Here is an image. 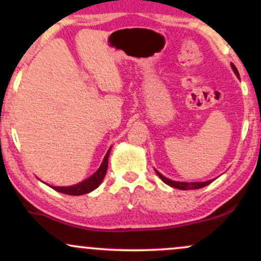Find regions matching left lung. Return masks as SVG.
Masks as SVG:
<instances>
[{
	"instance_id": "1",
	"label": "left lung",
	"mask_w": 261,
	"mask_h": 261,
	"mask_svg": "<svg viewBox=\"0 0 261 261\" xmlns=\"http://www.w3.org/2000/svg\"><path fill=\"white\" fill-rule=\"evenodd\" d=\"M232 68H233V71H234V72H236L237 76L239 77L238 70H237V67H236L234 65H232ZM155 173H157L158 176H160L162 180L166 182V184H168L169 187H173V188H176V189H180V190H194V189H200V188L206 187V185L211 184V182L214 181V180L202 181V182H181V181H173V180H170V179L166 178V176L162 175L160 172H157V170H155Z\"/></svg>"
}]
</instances>
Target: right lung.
Masks as SVG:
<instances>
[{
    "label": "right lung",
    "mask_w": 261,
    "mask_h": 261,
    "mask_svg": "<svg viewBox=\"0 0 261 261\" xmlns=\"http://www.w3.org/2000/svg\"><path fill=\"white\" fill-rule=\"evenodd\" d=\"M110 149L107 152L106 157H104L103 163L99 167V169L94 173L92 176H89L88 179H86L85 181L80 182V184L72 185V187H53L54 190L59 191V193L66 194V195H83V194H88L91 191L97 189L100 185V182L103 181L104 176H106L107 169H108V157H109Z\"/></svg>",
    "instance_id": "right-lung-1"
}]
</instances>
